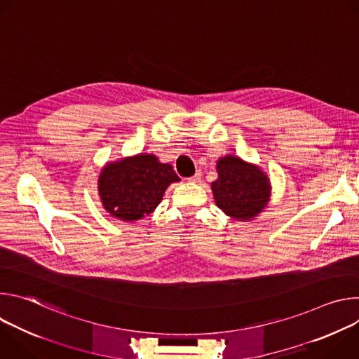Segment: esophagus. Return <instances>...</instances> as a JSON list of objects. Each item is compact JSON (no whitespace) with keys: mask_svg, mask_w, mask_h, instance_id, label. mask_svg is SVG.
Returning a JSON list of instances; mask_svg holds the SVG:
<instances>
[{"mask_svg":"<svg viewBox=\"0 0 359 359\" xmlns=\"http://www.w3.org/2000/svg\"><path fill=\"white\" fill-rule=\"evenodd\" d=\"M200 179H201V172L200 170H197L190 179H189V182H191V183H198L200 182Z\"/></svg>","mask_w":359,"mask_h":359,"instance_id":"1","label":"esophagus"}]
</instances>
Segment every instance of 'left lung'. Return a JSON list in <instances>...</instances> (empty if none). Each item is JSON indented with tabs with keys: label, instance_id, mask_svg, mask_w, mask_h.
<instances>
[{
	"label": "left lung",
	"instance_id": "left-lung-1",
	"mask_svg": "<svg viewBox=\"0 0 359 359\" xmlns=\"http://www.w3.org/2000/svg\"><path fill=\"white\" fill-rule=\"evenodd\" d=\"M219 177L212 183L217 208L238 222H248L270 200V179L259 166L227 155L217 161Z\"/></svg>",
	"mask_w": 359,
	"mask_h": 359
}]
</instances>
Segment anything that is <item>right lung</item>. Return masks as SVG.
Returning <instances> with one entry per match:
<instances>
[{"instance_id": "1", "label": "right lung", "mask_w": 359, "mask_h": 359, "mask_svg": "<svg viewBox=\"0 0 359 359\" xmlns=\"http://www.w3.org/2000/svg\"><path fill=\"white\" fill-rule=\"evenodd\" d=\"M179 180L169 163H161L155 155L140 153L102 169L97 191L102 206L111 216L136 222L155 210L169 184Z\"/></svg>"}]
</instances>
